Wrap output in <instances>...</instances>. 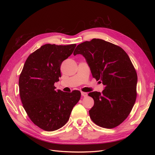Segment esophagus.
I'll use <instances>...</instances> for the list:
<instances>
[{"label": "esophagus", "mask_w": 155, "mask_h": 155, "mask_svg": "<svg viewBox=\"0 0 155 155\" xmlns=\"http://www.w3.org/2000/svg\"><path fill=\"white\" fill-rule=\"evenodd\" d=\"M81 96L83 97H87L88 96V94L87 92H81Z\"/></svg>", "instance_id": "34e87169"}]
</instances>
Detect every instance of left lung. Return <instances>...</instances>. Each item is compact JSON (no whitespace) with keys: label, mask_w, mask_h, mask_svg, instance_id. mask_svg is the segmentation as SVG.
Returning a JSON list of instances; mask_svg holds the SVG:
<instances>
[{"label":"left lung","mask_w":155,"mask_h":155,"mask_svg":"<svg viewBox=\"0 0 155 155\" xmlns=\"http://www.w3.org/2000/svg\"><path fill=\"white\" fill-rule=\"evenodd\" d=\"M85 58L93 78L105 86L102 93L92 92L94 104L89 110L94 123L101 127H116L127 118L137 99V74L125 51L100 39L77 46L74 55Z\"/></svg>","instance_id":"obj_1"}]
</instances>
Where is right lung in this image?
<instances>
[{
    "mask_svg": "<svg viewBox=\"0 0 155 155\" xmlns=\"http://www.w3.org/2000/svg\"><path fill=\"white\" fill-rule=\"evenodd\" d=\"M76 45L46 44L27 58L18 80L22 104L30 120L39 128L54 131L69 120L81 92L56 91L54 83L61 77V64L73 52Z\"/></svg>",
    "mask_w": 155,
    "mask_h": 155,
    "instance_id": "1",
    "label": "right lung"
}]
</instances>
